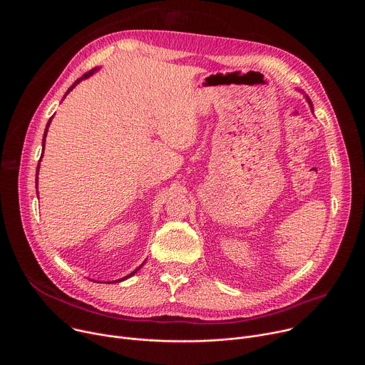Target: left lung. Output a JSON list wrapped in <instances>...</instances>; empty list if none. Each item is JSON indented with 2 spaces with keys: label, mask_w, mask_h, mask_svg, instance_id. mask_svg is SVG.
Segmentation results:
<instances>
[{
  "label": "left lung",
  "mask_w": 365,
  "mask_h": 365,
  "mask_svg": "<svg viewBox=\"0 0 365 365\" xmlns=\"http://www.w3.org/2000/svg\"><path fill=\"white\" fill-rule=\"evenodd\" d=\"M300 92H302V91H300ZM304 98H306V101H307V103H309V107H310L312 113H314V103H312V101L309 99V96H307V95H304Z\"/></svg>",
  "instance_id": "8db88e82"
}]
</instances>
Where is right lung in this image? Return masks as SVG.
I'll use <instances>...</instances> for the list:
<instances>
[{"label":"right lung","instance_id":"add662e5","mask_svg":"<svg viewBox=\"0 0 365 365\" xmlns=\"http://www.w3.org/2000/svg\"><path fill=\"white\" fill-rule=\"evenodd\" d=\"M95 72H98V68H95V69H92V71H89V72H86V73H85V75H83L82 78H79V79H78V81H76V82H75V83H73V85H72V86H71V88H69V89L66 91V93H65L63 99L66 98V95H68V93H69V92H71V91H72V89H73V88H75V86H76V85H78L79 82H82L83 79H88V78H89V76H92V75H93ZM51 118H53V117H51ZM51 118H50V120L47 121V125H46L44 134H43V141H41V144H43V151H44V143H46V135H47V131H48V125H50V123H51ZM41 158H43V153H41V155H40V160H38V165H37V170H36V186H37V182H38V178H37V176H38V169H40V162H41ZM37 196H38V190H37ZM143 264H144V263H143ZM143 264H141V266H138V269H135L134 272H131V273H130L128 276H125V277H123V279H118V280H114V282H107V283H117V282H123V280H125V279L131 277L133 274H135V273H137V272H138V270H140V269L143 267ZM98 283H99V282H98Z\"/></svg>","mask_w":365,"mask_h":365}]
</instances>
